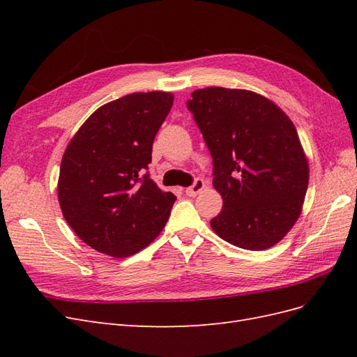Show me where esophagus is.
<instances>
[{
  "label": "esophagus",
  "mask_w": 357,
  "mask_h": 357,
  "mask_svg": "<svg viewBox=\"0 0 357 357\" xmlns=\"http://www.w3.org/2000/svg\"><path fill=\"white\" fill-rule=\"evenodd\" d=\"M204 186H205V183H204L202 178H195V181H193V185L189 186V188L185 190L186 195H188V197H197L198 193L204 189Z\"/></svg>",
  "instance_id": "1"
}]
</instances>
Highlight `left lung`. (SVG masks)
I'll return each instance as SVG.
<instances>
[{"mask_svg": "<svg viewBox=\"0 0 357 357\" xmlns=\"http://www.w3.org/2000/svg\"><path fill=\"white\" fill-rule=\"evenodd\" d=\"M188 109L210 150L213 186L223 198L213 231L245 250L273 247L298 220L308 188L295 125L265 96L243 89H198Z\"/></svg>", "mask_w": 357, "mask_h": 357, "instance_id": "obj_1", "label": "left lung"}]
</instances>
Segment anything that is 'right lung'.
<instances>
[{"instance_id": "add662e5", "label": "right lung", "mask_w": 357, "mask_h": 357, "mask_svg": "<svg viewBox=\"0 0 357 357\" xmlns=\"http://www.w3.org/2000/svg\"><path fill=\"white\" fill-rule=\"evenodd\" d=\"M172 101V93L155 91L107 102L80 126L63 153L61 210L95 250L131 256L164 229L176 195L160 190L147 169Z\"/></svg>"}]
</instances>
